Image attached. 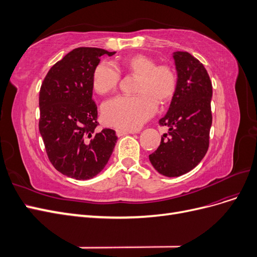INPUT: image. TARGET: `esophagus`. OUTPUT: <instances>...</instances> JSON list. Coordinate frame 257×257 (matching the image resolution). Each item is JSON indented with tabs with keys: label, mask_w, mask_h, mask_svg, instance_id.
<instances>
[{
	"label": "esophagus",
	"mask_w": 257,
	"mask_h": 257,
	"mask_svg": "<svg viewBox=\"0 0 257 257\" xmlns=\"http://www.w3.org/2000/svg\"><path fill=\"white\" fill-rule=\"evenodd\" d=\"M131 133H133V132L126 131V130H121V128H116L115 130V134H116V136H118V137L123 136V135H126V134H131Z\"/></svg>",
	"instance_id": "esophagus-1"
}]
</instances>
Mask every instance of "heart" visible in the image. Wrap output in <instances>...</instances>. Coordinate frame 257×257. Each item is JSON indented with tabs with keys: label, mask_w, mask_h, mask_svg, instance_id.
<instances>
[{
	"label": "heart",
	"mask_w": 257,
	"mask_h": 257,
	"mask_svg": "<svg viewBox=\"0 0 257 257\" xmlns=\"http://www.w3.org/2000/svg\"><path fill=\"white\" fill-rule=\"evenodd\" d=\"M146 54H134L118 62L120 71L137 77L134 96H115L104 103L102 114L107 125L133 131L141 127L157 111L158 103L165 104L175 95L178 78L175 69ZM108 62H100L94 68L92 87L104 95L118 87L120 73Z\"/></svg>",
	"instance_id": "heart-1"
}]
</instances>
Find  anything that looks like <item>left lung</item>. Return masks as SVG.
Instances as JSON below:
<instances>
[{"instance_id":"1","label":"left lung","mask_w":257,"mask_h":257,"mask_svg":"<svg viewBox=\"0 0 257 257\" xmlns=\"http://www.w3.org/2000/svg\"><path fill=\"white\" fill-rule=\"evenodd\" d=\"M178 85L167 113L160 119L167 126L159 148L149 155L158 172L166 177L189 173L204 159L212 124V83L205 66L186 51L174 52Z\"/></svg>"}]
</instances>
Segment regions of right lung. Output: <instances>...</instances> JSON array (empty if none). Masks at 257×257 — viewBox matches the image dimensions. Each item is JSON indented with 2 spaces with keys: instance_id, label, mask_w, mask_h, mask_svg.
Returning a JSON list of instances; mask_svg holds the SVG:
<instances>
[{
  "instance_id": "right-lung-1",
  "label": "right lung",
  "mask_w": 257,
  "mask_h": 257,
  "mask_svg": "<svg viewBox=\"0 0 257 257\" xmlns=\"http://www.w3.org/2000/svg\"><path fill=\"white\" fill-rule=\"evenodd\" d=\"M100 48L79 47L68 52L46 75L40 91V133L48 159L58 172L76 180L99 174L116 143L115 132H96L97 107L92 99V76Z\"/></svg>"
}]
</instances>
